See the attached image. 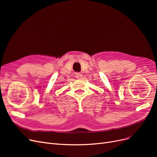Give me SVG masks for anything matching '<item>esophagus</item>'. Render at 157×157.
Wrapping results in <instances>:
<instances>
[{"label": "esophagus", "instance_id": "1", "mask_svg": "<svg viewBox=\"0 0 157 157\" xmlns=\"http://www.w3.org/2000/svg\"><path fill=\"white\" fill-rule=\"evenodd\" d=\"M76 78L77 79H81L83 78V76L81 73H76Z\"/></svg>", "mask_w": 157, "mask_h": 157}]
</instances>
